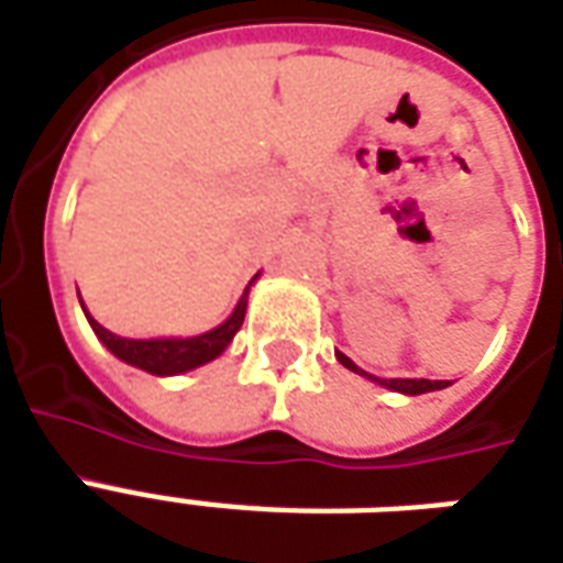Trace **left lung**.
Segmentation results:
<instances>
[{
  "label": "left lung",
  "mask_w": 563,
  "mask_h": 563,
  "mask_svg": "<svg viewBox=\"0 0 563 563\" xmlns=\"http://www.w3.org/2000/svg\"><path fill=\"white\" fill-rule=\"evenodd\" d=\"M334 355H338V362H341L346 371H353V374H358V377L377 383V386H383V389L401 391V395H424V391H437V389H446V386H452L449 379H383V377H374V374H367V371H362V367L355 365L350 355H343V353H334Z\"/></svg>",
  "instance_id": "1"
}]
</instances>
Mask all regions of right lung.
Returning a JSON list of instances; mask_svg holds the SVG:
<instances>
[{
	"mask_svg": "<svg viewBox=\"0 0 563 563\" xmlns=\"http://www.w3.org/2000/svg\"><path fill=\"white\" fill-rule=\"evenodd\" d=\"M258 280V274L253 280L246 283L241 301L234 305V310L229 313V319H222L217 329L201 331V334H192V338H120L114 331H108L104 325H99L96 319L90 317V310L80 301V310L90 322V329L96 331V338L108 346V353L117 355L120 362H126L132 367H141L153 377H177V374H186V371H196V367L208 365L217 355L225 353V346L234 341L238 329L244 325L246 317V298H250V286ZM80 298V295H78Z\"/></svg>",
	"mask_w": 563,
	"mask_h": 563,
	"instance_id": "1",
	"label": "right lung"
}]
</instances>
